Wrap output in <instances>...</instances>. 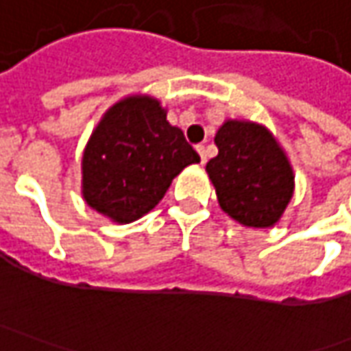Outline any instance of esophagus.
<instances>
[{
	"label": "esophagus",
	"mask_w": 351,
	"mask_h": 351,
	"mask_svg": "<svg viewBox=\"0 0 351 351\" xmlns=\"http://www.w3.org/2000/svg\"><path fill=\"white\" fill-rule=\"evenodd\" d=\"M197 152L201 156V164H205V162H207V150H205V146L199 144V146H197Z\"/></svg>",
	"instance_id": "34e87169"
}]
</instances>
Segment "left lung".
<instances>
[{"mask_svg": "<svg viewBox=\"0 0 351 351\" xmlns=\"http://www.w3.org/2000/svg\"><path fill=\"white\" fill-rule=\"evenodd\" d=\"M215 144L219 154L205 169L221 209L248 228L276 226L295 193V171L274 132L248 119H226Z\"/></svg>", "mask_w": 351, "mask_h": 351, "instance_id": "left-lung-1", "label": "left lung"}]
</instances>
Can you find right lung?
I'll use <instances>...</instances> for the list:
<instances>
[{"mask_svg":"<svg viewBox=\"0 0 351 351\" xmlns=\"http://www.w3.org/2000/svg\"><path fill=\"white\" fill-rule=\"evenodd\" d=\"M168 109L152 95L113 103L93 128L82 156V197L109 221L127 224L164 199L171 180L201 158Z\"/></svg>","mask_w":351,"mask_h":351,"instance_id":"obj_1","label":"right lung"}]
</instances>
